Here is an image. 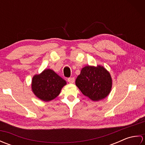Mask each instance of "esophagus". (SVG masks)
<instances>
[{"mask_svg":"<svg viewBox=\"0 0 145 145\" xmlns=\"http://www.w3.org/2000/svg\"><path fill=\"white\" fill-rule=\"evenodd\" d=\"M68 82H69L70 84H73L75 82V78L73 77H71L68 78Z\"/></svg>","mask_w":145,"mask_h":145,"instance_id":"esophagus-1","label":"esophagus"}]
</instances>
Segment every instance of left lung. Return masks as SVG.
<instances>
[{
  "instance_id": "obj_1",
  "label": "left lung",
  "mask_w": 145,
  "mask_h": 145,
  "mask_svg": "<svg viewBox=\"0 0 145 145\" xmlns=\"http://www.w3.org/2000/svg\"><path fill=\"white\" fill-rule=\"evenodd\" d=\"M75 84L82 93L93 101L106 98L112 88L110 72L103 66H85L81 70Z\"/></svg>"
}]
</instances>
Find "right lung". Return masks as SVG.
Returning <instances> with one entry per match:
<instances>
[{"mask_svg":"<svg viewBox=\"0 0 145 145\" xmlns=\"http://www.w3.org/2000/svg\"><path fill=\"white\" fill-rule=\"evenodd\" d=\"M66 85L65 80L48 69L33 76L31 87L33 93L40 100L49 101L55 99Z\"/></svg>","mask_w":145,"mask_h":145,"instance_id":"obj_1","label":"right lung"}]
</instances>
